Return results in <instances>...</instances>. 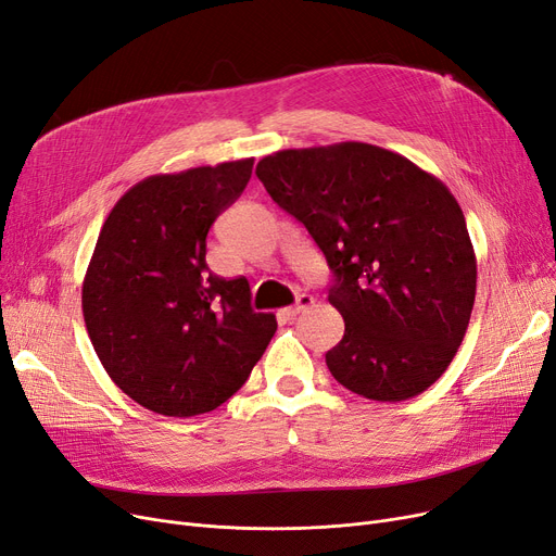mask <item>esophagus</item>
Segmentation results:
<instances>
[{"instance_id":"34e87169","label":"esophagus","mask_w":556,"mask_h":556,"mask_svg":"<svg viewBox=\"0 0 556 556\" xmlns=\"http://www.w3.org/2000/svg\"><path fill=\"white\" fill-rule=\"evenodd\" d=\"M313 304V298L311 295H300L298 298V302L293 304V306H288V308H281V316L286 318V320H295L302 311H306L308 306Z\"/></svg>"}]
</instances>
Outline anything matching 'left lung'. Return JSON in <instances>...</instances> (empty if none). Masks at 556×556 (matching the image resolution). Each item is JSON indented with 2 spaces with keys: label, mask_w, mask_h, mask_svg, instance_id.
Masks as SVG:
<instances>
[{
  "label": "left lung",
  "mask_w": 556,
  "mask_h": 556,
  "mask_svg": "<svg viewBox=\"0 0 556 556\" xmlns=\"http://www.w3.org/2000/svg\"><path fill=\"white\" fill-rule=\"evenodd\" d=\"M268 195L323 250L345 320L325 358L348 391L416 397L462 345L477 291L464 211L422 167L368 142L281 150L256 165Z\"/></svg>",
  "instance_id": "8db88e82"
}]
</instances>
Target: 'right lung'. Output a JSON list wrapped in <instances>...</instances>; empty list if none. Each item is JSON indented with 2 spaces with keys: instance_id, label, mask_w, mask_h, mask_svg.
I'll list each match as a JSON object with an SVG mask.
<instances>
[{
  "instance_id": "right-lung-1",
  "label": "right lung",
  "mask_w": 556,
  "mask_h": 556,
  "mask_svg": "<svg viewBox=\"0 0 556 556\" xmlns=\"http://www.w3.org/2000/svg\"><path fill=\"white\" fill-rule=\"evenodd\" d=\"M254 159L152 175L131 186L100 231L84 277L90 343L140 406L190 418L243 386L277 331L245 277L206 265V233L252 177Z\"/></svg>"
}]
</instances>
